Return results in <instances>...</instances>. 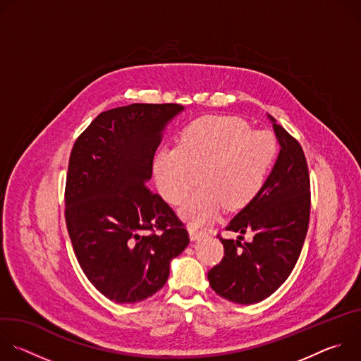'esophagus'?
I'll list each match as a JSON object with an SVG mask.
<instances>
[{
  "instance_id": "obj_1",
  "label": "esophagus",
  "mask_w": 361,
  "mask_h": 361,
  "mask_svg": "<svg viewBox=\"0 0 361 361\" xmlns=\"http://www.w3.org/2000/svg\"><path fill=\"white\" fill-rule=\"evenodd\" d=\"M188 233H190V238H191L192 241H194V240H198V238H201V237L205 235V231L198 230V228H195V227H190V228H188Z\"/></svg>"
}]
</instances>
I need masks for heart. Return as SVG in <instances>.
Returning <instances> with one entry per match:
<instances>
[{"label":"heart","mask_w":361,"mask_h":361,"mask_svg":"<svg viewBox=\"0 0 361 361\" xmlns=\"http://www.w3.org/2000/svg\"><path fill=\"white\" fill-rule=\"evenodd\" d=\"M277 154L274 137L251 131L247 121L233 116H205L188 124L176 148L161 149L154 159V176L163 197L181 204L200 170L202 184L183 205L180 216L191 226L214 220L226 205L241 210L266 184Z\"/></svg>","instance_id":"b5f03b06"}]
</instances>
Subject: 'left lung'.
<instances>
[{"label":"left lung","mask_w":361,"mask_h":361,"mask_svg":"<svg viewBox=\"0 0 361 361\" xmlns=\"http://www.w3.org/2000/svg\"><path fill=\"white\" fill-rule=\"evenodd\" d=\"M280 144L276 164L264 187L228 223L238 234L226 240L224 257L209 271L212 288L237 304L270 297L291 274L301 252L310 220V177L298 141L269 116ZM247 232L251 242L242 243Z\"/></svg>","instance_id":"1"}]
</instances>
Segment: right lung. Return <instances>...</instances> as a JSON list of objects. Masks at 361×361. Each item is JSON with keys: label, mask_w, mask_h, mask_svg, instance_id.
Instances as JSON below:
<instances>
[{"label": "right lung", "mask_w": 361, "mask_h": 361, "mask_svg": "<svg viewBox=\"0 0 361 361\" xmlns=\"http://www.w3.org/2000/svg\"><path fill=\"white\" fill-rule=\"evenodd\" d=\"M180 104H131L101 113L74 142L66 184V223L91 284L120 304L156 294L188 233L154 194L152 160Z\"/></svg>", "instance_id": "add662e5"}]
</instances>
